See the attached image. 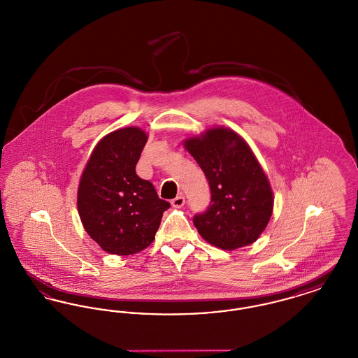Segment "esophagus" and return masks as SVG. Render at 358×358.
I'll return each mask as SVG.
<instances>
[{
    "label": "esophagus",
    "mask_w": 358,
    "mask_h": 358,
    "mask_svg": "<svg viewBox=\"0 0 358 358\" xmlns=\"http://www.w3.org/2000/svg\"><path fill=\"white\" fill-rule=\"evenodd\" d=\"M184 204H185V197L182 194H180L171 200V206H174V208H181Z\"/></svg>",
    "instance_id": "obj_1"
}]
</instances>
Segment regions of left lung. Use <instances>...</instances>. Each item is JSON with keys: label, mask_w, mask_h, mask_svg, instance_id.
I'll return each mask as SVG.
<instances>
[{"label": "left lung", "mask_w": 358, "mask_h": 358, "mask_svg": "<svg viewBox=\"0 0 358 358\" xmlns=\"http://www.w3.org/2000/svg\"><path fill=\"white\" fill-rule=\"evenodd\" d=\"M210 187V203L193 217L201 238L227 251L252 244L273 215V190L254 153L235 131L216 127L187 139Z\"/></svg>", "instance_id": "8db88e82"}]
</instances>
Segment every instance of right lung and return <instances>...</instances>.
Here are the masks:
<instances>
[{"label": "right lung", "mask_w": 358, "mask_h": 358, "mask_svg": "<svg viewBox=\"0 0 358 358\" xmlns=\"http://www.w3.org/2000/svg\"><path fill=\"white\" fill-rule=\"evenodd\" d=\"M148 136L138 127L110 133L95 146L78 190V210L87 234L106 252L136 254L153 243L171 204L142 180L136 165Z\"/></svg>", "instance_id": "right-lung-1"}]
</instances>
